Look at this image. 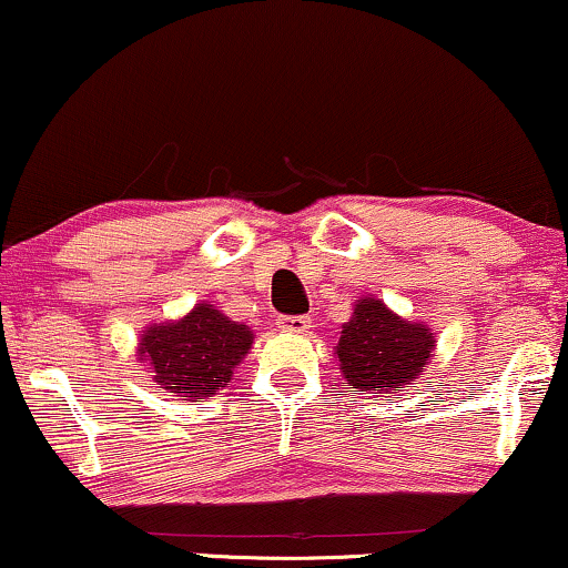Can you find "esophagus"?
Here are the masks:
<instances>
[{"label": "esophagus", "instance_id": "esophagus-1", "mask_svg": "<svg viewBox=\"0 0 568 568\" xmlns=\"http://www.w3.org/2000/svg\"><path fill=\"white\" fill-rule=\"evenodd\" d=\"M277 327L285 329V333H306L312 327V320L304 317V314H280Z\"/></svg>", "mask_w": 568, "mask_h": 568}]
</instances>
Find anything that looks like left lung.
<instances>
[{"label":"left lung","instance_id":"left-lung-1","mask_svg":"<svg viewBox=\"0 0 568 568\" xmlns=\"http://www.w3.org/2000/svg\"><path fill=\"white\" fill-rule=\"evenodd\" d=\"M433 333L425 325L396 317L383 301L364 298L343 325L337 358L346 379L358 390L390 393L412 385L433 356Z\"/></svg>","mask_w":568,"mask_h":568}]
</instances>
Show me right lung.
<instances>
[{"label": "right lung", "mask_w": 568, "mask_h": 568, "mask_svg": "<svg viewBox=\"0 0 568 568\" xmlns=\"http://www.w3.org/2000/svg\"><path fill=\"white\" fill-rule=\"evenodd\" d=\"M254 335L210 304H199L181 322H164L141 337L139 358L156 385L183 400L214 396L231 383L235 364L248 354Z\"/></svg>", "instance_id": "add662e5"}]
</instances>
